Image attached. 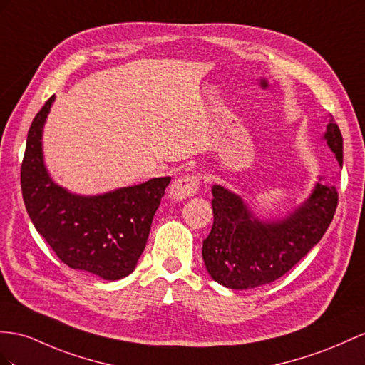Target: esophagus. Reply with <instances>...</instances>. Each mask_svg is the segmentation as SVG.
I'll use <instances>...</instances> for the list:
<instances>
[{
    "label": "esophagus",
    "instance_id": "34e87169",
    "mask_svg": "<svg viewBox=\"0 0 365 365\" xmlns=\"http://www.w3.org/2000/svg\"><path fill=\"white\" fill-rule=\"evenodd\" d=\"M200 188V175L199 174H185L177 177L170 186V195L174 200H183L186 197L197 194Z\"/></svg>",
    "mask_w": 365,
    "mask_h": 365
}]
</instances>
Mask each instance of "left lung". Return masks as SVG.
<instances>
[{"label": "left lung", "mask_w": 365, "mask_h": 365, "mask_svg": "<svg viewBox=\"0 0 365 365\" xmlns=\"http://www.w3.org/2000/svg\"><path fill=\"white\" fill-rule=\"evenodd\" d=\"M324 137L342 163V134L334 118ZM212 197L214 223L202 256L211 277L232 289L260 287L284 276L322 239L338 207L336 186L322 183L280 222L255 219L239 195L219 185L212 186Z\"/></svg>", "instance_id": "1"}]
</instances>
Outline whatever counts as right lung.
Returning <instances> with one entry per match:
<instances>
[{"label":"right lung","mask_w":365,"mask_h":365,"mask_svg":"<svg viewBox=\"0 0 365 365\" xmlns=\"http://www.w3.org/2000/svg\"><path fill=\"white\" fill-rule=\"evenodd\" d=\"M46 100L32 120L21 162V192L36 231L61 262L106 280L134 272L171 177L80 197L60 188L43 165L41 130L53 101Z\"/></svg>","instance_id":"add662e5"}]
</instances>
